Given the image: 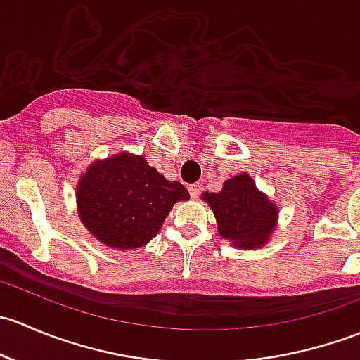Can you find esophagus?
Instances as JSON below:
<instances>
[{"instance_id":"34e87169","label":"esophagus","mask_w":360,"mask_h":360,"mask_svg":"<svg viewBox=\"0 0 360 360\" xmlns=\"http://www.w3.org/2000/svg\"><path fill=\"white\" fill-rule=\"evenodd\" d=\"M188 191H190L191 198H198V195H200L202 188H200V184H191V186H188Z\"/></svg>"}]
</instances>
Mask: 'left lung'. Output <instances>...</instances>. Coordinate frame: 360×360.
Instances as JSON below:
<instances>
[{
	"instance_id": "obj_1",
	"label": "left lung",
	"mask_w": 360,
	"mask_h": 360,
	"mask_svg": "<svg viewBox=\"0 0 360 360\" xmlns=\"http://www.w3.org/2000/svg\"><path fill=\"white\" fill-rule=\"evenodd\" d=\"M221 238L242 250L261 249L278 226V207L256 186L248 172L226 179L217 193H203Z\"/></svg>"
}]
</instances>
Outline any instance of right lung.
Returning a JSON list of instances; mask_svg holds the SVG:
<instances>
[{"mask_svg": "<svg viewBox=\"0 0 360 360\" xmlns=\"http://www.w3.org/2000/svg\"><path fill=\"white\" fill-rule=\"evenodd\" d=\"M188 198L183 184L165 179L144 155L129 151L92 162L76 184L83 226L101 244L118 250L144 248L174 203Z\"/></svg>", "mask_w": 360, "mask_h": 360, "instance_id": "1", "label": "right lung"}]
</instances>
